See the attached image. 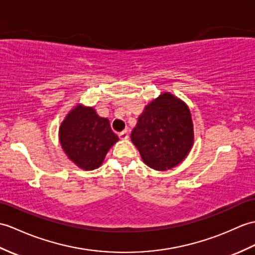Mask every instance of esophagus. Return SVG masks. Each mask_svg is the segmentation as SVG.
Returning <instances> with one entry per match:
<instances>
[{"mask_svg": "<svg viewBox=\"0 0 255 255\" xmlns=\"http://www.w3.org/2000/svg\"><path fill=\"white\" fill-rule=\"evenodd\" d=\"M118 137H120V139H122V140H126V139H128V137H129L128 130H123L122 132L118 133Z\"/></svg>", "mask_w": 255, "mask_h": 255, "instance_id": "34e87169", "label": "esophagus"}]
</instances>
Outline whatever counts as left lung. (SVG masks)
I'll return each mask as SVG.
<instances>
[{
	"label": "left lung",
	"instance_id": "1",
	"mask_svg": "<svg viewBox=\"0 0 255 255\" xmlns=\"http://www.w3.org/2000/svg\"><path fill=\"white\" fill-rule=\"evenodd\" d=\"M130 138L147 166L173 168L183 161L193 143L190 111L170 93L161 94L140 115Z\"/></svg>",
	"mask_w": 255,
	"mask_h": 255
}]
</instances>
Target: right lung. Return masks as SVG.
I'll return each instance as SVG.
<instances>
[{
	"instance_id": "1",
	"label": "right lung",
	"mask_w": 255,
	"mask_h": 255,
	"mask_svg": "<svg viewBox=\"0 0 255 255\" xmlns=\"http://www.w3.org/2000/svg\"><path fill=\"white\" fill-rule=\"evenodd\" d=\"M118 140L106 118L91 108L77 106L60 128V141L68 157L79 167L92 170L102 164L106 153Z\"/></svg>"
}]
</instances>
